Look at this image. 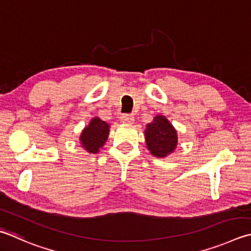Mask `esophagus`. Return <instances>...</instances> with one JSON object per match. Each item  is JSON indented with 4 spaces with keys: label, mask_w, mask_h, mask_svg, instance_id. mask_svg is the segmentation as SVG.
<instances>
[{
    "label": "esophagus",
    "mask_w": 251,
    "mask_h": 251,
    "mask_svg": "<svg viewBox=\"0 0 251 251\" xmlns=\"http://www.w3.org/2000/svg\"><path fill=\"white\" fill-rule=\"evenodd\" d=\"M121 121L123 123H125V124H132V123H134V121H135V117H134V115H131V114H123L121 116Z\"/></svg>",
    "instance_id": "34e87169"
}]
</instances>
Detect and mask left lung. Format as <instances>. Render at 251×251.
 I'll list each match as a JSON object with an SVG mask.
<instances>
[{"label": "left lung", "instance_id": "1", "mask_svg": "<svg viewBox=\"0 0 251 251\" xmlns=\"http://www.w3.org/2000/svg\"><path fill=\"white\" fill-rule=\"evenodd\" d=\"M147 148L156 158H165L177 146V132L163 115H156L145 130Z\"/></svg>", "mask_w": 251, "mask_h": 251}]
</instances>
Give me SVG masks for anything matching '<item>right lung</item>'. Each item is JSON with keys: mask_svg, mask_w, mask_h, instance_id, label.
Returning a JSON list of instances; mask_svg holds the SVG:
<instances>
[{"mask_svg": "<svg viewBox=\"0 0 251 251\" xmlns=\"http://www.w3.org/2000/svg\"><path fill=\"white\" fill-rule=\"evenodd\" d=\"M110 125L99 117H93L79 137L80 145L89 153H98L109 137Z\"/></svg>", "mask_w": 251, "mask_h": 251, "instance_id": "right-lung-1", "label": "right lung"}]
</instances>
